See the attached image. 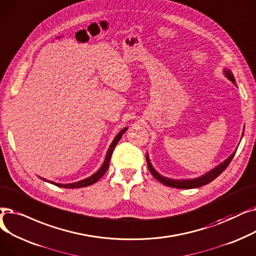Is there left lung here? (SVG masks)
<instances>
[{
	"label": "left lung",
	"mask_w": 256,
	"mask_h": 256,
	"mask_svg": "<svg viewBox=\"0 0 256 256\" xmlns=\"http://www.w3.org/2000/svg\"><path fill=\"white\" fill-rule=\"evenodd\" d=\"M225 75L227 76V78L229 80L232 81L234 84H236V80H234V77L232 75V72H231L230 70H225ZM236 152L232 153V155L229 156L227 160L222 162L221 164H218L216 168H214V170H212L210 172L206 173L205 175L199 177V178H196V179H188V180H174V179H170V178H166L162 175L158 174L155 170L153 168V166H151L150 164V160L148 158V155L146 156L147 157V164H148V168L149 171L151 172V174L158 180L160 181L162 184L164 186H171V188H200L202 186H205L210 184V182H212L214 179H216L218 175H221V173L224 171V170L228 166V164L231 162V160H232V158L234 156Z\"/></svg>",
	"instance_id": "left-lung-1"
}]
</instances>
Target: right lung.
<instances>
[{"mask_svg": "<svg viewBox=\"0 0 256 256\" xmlns=\"http://www.w3.org/2000/svg\"><path fill=\"white\" fill-rule=\"evenodd\" d=\"M126 130H127V128H124V129L122 130V131L118 133V134L116 136V138L114 140V142H112V144H110V147H109V149H108V151H107L106 158H105L103 166H101V168L99 170V171L96 172V173H94L92 176H90V177H88V178H86V179H84V180L75 182V184H55V182H52V181H48V182H50V184H55V186H59V188H78L88 186H92V184H96V182L98 181V180L106 173V171L108 170L109 162H110V158H112V152H114V148H116V146L118 144V140H120L122 136L124 134V132H125ZM42 180H44V179H42ZM44 181H46V180H44Z\"/></svg>", "mask_w": 256, "mask_h": 256, "instance_id": "obj_1", "label": "right lung"}]
</instances>
